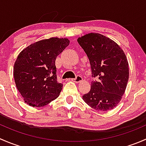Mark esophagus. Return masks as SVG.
Instances as JSON below:
<instances>
[{"mask_svg":"<svg viewBox=\"0 0 146 146\" xmlns=\"http://www.w3.org/2000/svg\"><path fill=\"white\" fill-rule=\"evenodd\" d=\"M71 80L75 82H80L82 80V78L80 76H77L76 78H75L71 79Z\"/></svg>","mask_w":146,"mask_h":146,"instance_id":"1","label":"esophagus"}]
</instances>
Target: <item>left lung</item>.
Segmentation results:
<instances>
[{"instance_id": "8db88e82", "label": "left lung", "mask_w": 146, "mask_h": 146, "mask_svg": "<svg viewBox=\"0 0 146 146\" xmlns=\"http://www.w3.org/2000/svg\"><path fill=\"white\" fill-rule=\"evenodd\" d=\"M78 42L88 56L92 77L95 78L82 99L98 111L112 110L121 100L129 80L124 52L114 41L100 34H88L79 37Z\"/></svg>"}]
</instances>
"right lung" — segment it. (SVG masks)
<instances>
[{
  "mask_svg": "<svg viewBox=\"0 0 146 146\" xmlns=\"http://www.w3.org/2000/svg\"><path fill=\"white\" fill-rule=\"evenodd\" d=\"M69 42L66 38L52 37L35 42L20 53L13 75L16 87L27 104L44 107L58 98L63 84L57 81L56 58Z\"/></svg>",
  "mask_w": 146,
  "mask_h": 146,
  "instance_id": "obj_1",
  "label": "right lung"
}]
</instances>
